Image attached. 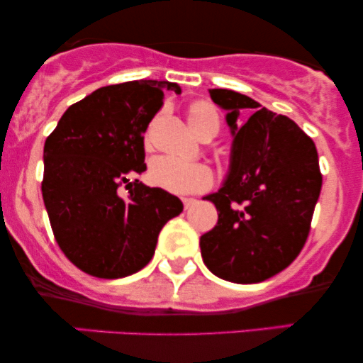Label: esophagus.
I'll use <instances>...</instances> for the list:
<instances>
[{
  "label": "esophagus",
  "instance_id": "34e87169",
  "mask_svg": "<svg viewBox=\"0 0 363 363\" xmlns=\"http://www.w3.org/2000/svg\"><path fill=\"white\" fill-rule=\"evenodd\" d=\"M182 203H184V208H191L193 205H196V199L194 198H182Z\"/></svg>",
  "mask_w": 363,
  "mask_h": 363
}]
</instances>
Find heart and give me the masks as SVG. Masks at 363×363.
<instances>
[{
    "instance_id": "obj_1",
    "label": "heart",
    "mask_w": 363,
    "mask_h": 363,
    "mask_svg": "<svg viewBox=\"0 0 363 363\" xmlns=\"http://www.w3.org/2000/svg\"><path fill=\"white\" fill-rule=\"evenodd\" d=\"M187 124L198 138L208 133L215 136L220 126L218 112L211 104L196 102L187 111ZM148 181L169 193L189 194L210 187L213 174L203 164H187L174 157H157L148 167Z\"/></svg>"
}]
</instances>
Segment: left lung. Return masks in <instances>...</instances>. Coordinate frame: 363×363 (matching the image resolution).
Returning <instances> with one entry per match:
<instances>
[{
  "instance_id": "8db88e82",
  "label": "left lung",
  "mask_w": 363,
  "mask_h": 363,
  "mask_svg": "<svg viewBox=\"0 0 363 363\" xmlns=\"http://www.w3.org/2000/svg\"><path fill=\"white\" fill-rule=\"evenodd\" d=\"M227 111L230 164L222 187L206 194L218 222L199 239L206 268L232 283H259L283 272L309 235L323 176L318 150L290 118L247 95L211 89Z\"/></svg>"
}]
</instances>
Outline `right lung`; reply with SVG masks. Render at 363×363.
I'll return each mask as SVG.
<instances>
[{
	"instance_id": "obj_1",
	"label": "right lung",
	"mask_w": 363,
	"mask_h": 363,
	"mask_svg": "<svg viewBox=\"0 0 363 363\" xmlns=\"http://www.w3.org/2000/svg\"><path fill=\"white\" fill-rule=\"evenodd\" d=\"M172 82L102 86L66 109L44 145L43 198L61 251L82 272L124 278L155 252L158 234L182 211L177 196L135 177L147 170L143 135ZM128 184L126 196L118 186Z\"/></svg>"
}]
</instances>
